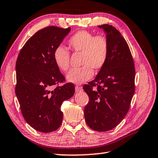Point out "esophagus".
I'll list each match as a JSON object with an SVG mask.
<instances>
[{"mask_svg": "<svg viewBox=\"0 0 158 158\" xmlns=\"http://www.w3.org/2000/svg\"><path fill=\"white\" fill-rule=\"evenodd\" d=\"M82 88L81 86H79V85H76L75 86V92L78 93L79 91H81Z\"/></svg>", "mask_w": 158, "mask_h": 158, "instance_id": "esophagus-1", "label": "esophagus"}]
</instances>
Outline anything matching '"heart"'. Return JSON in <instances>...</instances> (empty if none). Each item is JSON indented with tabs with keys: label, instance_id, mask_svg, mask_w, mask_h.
<instances>
[{
	"label": "heart",
	"instance_id": "b5f03b06",
	"mask_svg": "<svg viewBox=\"0 0 158 158\" xmlns=\"http://www.w3.org/2000/svg\"><path fill=\"white\" fill-rule=\"evenodd\" d=\"M69 47L75 53L82 54L81 68L73 69L67 75L68 81L79 84L90 79L93 70L100 71L108 60L109 43L104 35L95 36L86 31L74 34L68 40ZM53 59L61 71L66 72L69 68V52L62 45L57 47L53 52Z\"/></svg>",
	"mask_w": 158,
	"mask_h": 158
}]
</instances>
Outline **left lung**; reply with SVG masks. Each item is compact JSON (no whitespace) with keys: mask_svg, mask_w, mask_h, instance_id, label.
Listing matches in <instances>:
<instances>
[{"mask_svg":"<svg viewBox=\"0 0 158 158\" xmlns=\"http://www.w3.org/2000/svg\"><path fill=\"white\" fill-rule=\"evenodd\" d=\"M98 27L106 34L109 57L95 79L83 86L89 98L84 117L91 129L105 132L116 127L129 111L135 93V68L129 46L121 33L109 24Z\"/></svg>","mask_w":158,"mask_h":158,"instance_id":"obj_1","label":"left lung"}]
</instances>
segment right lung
I'll return each instance as SVG.
<instances>
[{"label":"right lung","instance_id":"right-lung-1","mask_svg":"<svg viewBox=\"0 0 158 158\" xmlns=\"http://www.w3.org/2000/svg\"><path fill=\"white\" fill-rule=\"evenodd\" d=\"M71 30L47 26L36 32L21 49L16 63L15 93L25 121L41 132L56 130L63 121L60 106L74 94L53 59L56 48Z\"/></svg>","mask_w":158,"mask_h":158}]
</instances>
